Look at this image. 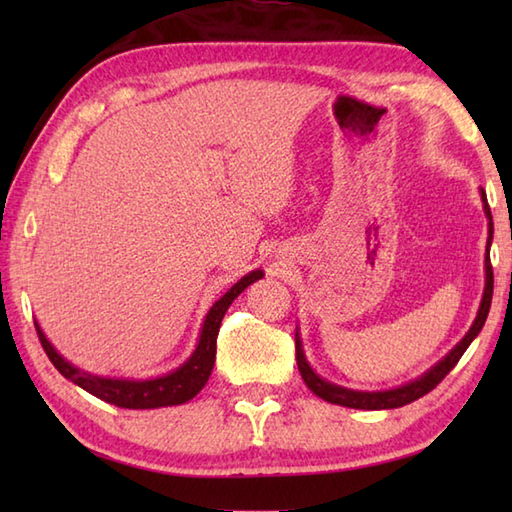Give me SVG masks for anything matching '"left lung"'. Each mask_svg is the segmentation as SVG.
I'll list each match as a JSON object with an SVG mask.
<instances>
[{
	"label": "left lung",
	"instance_id": "1",
	"mask_svg": "<svg viewBox=\"0 0 512 512\" xmlns=\"http://www.w3.org/2000/svg\"><path fill=\"white\" fill-rule=\"evenodd\" d=\"M482 195V204H484V213L488 220V239H486V255H484V273H486V281H484V295L480 301V310H477V317L473 321V325L469 328V332L464 334V339L453 347V350L433 365L431 369H427L422 376H418L416 380H409V383L394 387V389H383V391H358V389H347L336 383H330V380L321 378L314 369L310 367L306 352H303L301 345V336H299V328L295 334V343H297V365L303 383L308 385V389L312 394H317L319 398L332 402V405H341V407H350V409H369V411H378V409H398L405 407L409 402L422 398L424 394L436 387L440 380L447 376L451 369L458 365V361L462 358V354L466 352V347L473 343V339L477 334L482 332L488 310H491V299H493V266H491V242H493V215H491V206L486 202V193L484 189H480Z\"/></svg>",
	"mask_w": 512,
	"mask_h": 512
}]
</instances>
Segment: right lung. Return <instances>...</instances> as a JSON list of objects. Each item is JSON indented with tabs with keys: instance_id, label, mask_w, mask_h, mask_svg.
<instances>
[{
	"instance_id": "right-lung-1",
	"label": "right lung",
	"mask_w": 512,
	"mask_h": 512,
	"mask_svg": "<svg viewBox=\"0 0 512 512\" xmlns=\"http://www.w3.org/2000/svg\"><path fill=\"white\" fill-rule=\"evenodd\" d=\"M262 277L264 270H250V273L239 279L235 286L228 288L224 295L213 303L211 310L206 312L198 345H195L191 356L180 367L173 369V372L156 378H112L83 372V369L74 367L54 350V345L48 341V336L43 334L37 321L35 328L43 350H46L52 365L59 369V374L88 391V394L123 409H158L184 405V402H189L193 396L200 394L213 372L217 332H220V325L228 306H231L250 284H255V281Z\"/></svg>"
}]
</instances>
